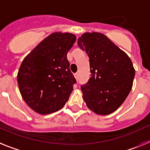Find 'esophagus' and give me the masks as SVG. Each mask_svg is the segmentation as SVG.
I'll use <instances>...</instances> for the list:
<instances>
[{"label": "esophagus", "instance_id": "obj_1", "mask_svg": "<svg viewBox=\"0 0 150 150\" xmlns=\"http://www.w3.org/2000/svg\"><path fill=\"white\" fill-rule=\"evenodd\" d=\"M74 76H75V79H76L77 81H79V74H78V73H75V75H74Z\"/></svg>", "mask_w": 150, "mask_h": 150}]
</instances>
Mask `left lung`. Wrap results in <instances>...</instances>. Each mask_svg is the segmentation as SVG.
I'll return each mask as SVG.
<instances>
[{"instance_id":"8db88e82","label":"left lung","mask_w":150,"mask_h":150,"mask_svg":"<svg viewBox=\"0 0 150 150\" xmlns=\"http://www.w3.org/2000/svg\"><path fill=\"white\" fill-rule=\"evenodd\" d=\"M78 44L89 57L91 77L81 85L83 99L91 111L109 115L123 103L132 88L135 69L129 57L105 35L86 32Z\"/></svg>"}]
</instances>
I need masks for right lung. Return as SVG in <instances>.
I'll list each match as a JSON object with an SVG mask.
<instances>
[{
    "instance_id": "obj_1",
    "label": "right lung",
    "mask_w": 150,
    "mask_h": 150,
    "mask_svg": "<svg viewBox=\"0 0 150 150\" xmlns=\"http://www.w3.org/2000/svg\"><path fill=\"white\" fill-rule=\"evenodd\" d=\"M75 40L74 34L52 33L23 59L18 85L25 102L36 112L58 111L69 98L76 80L70 71L67 53Z\"/></svg>"
}]
</instances>
